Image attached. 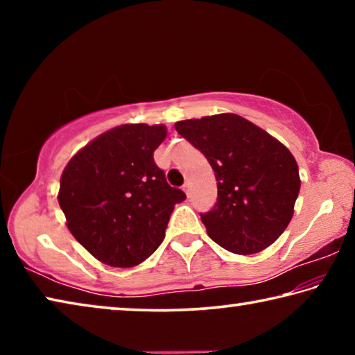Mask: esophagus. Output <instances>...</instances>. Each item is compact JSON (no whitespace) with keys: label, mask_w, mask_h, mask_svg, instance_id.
Masks as SVG:
<instances>
[{"label":"esophagus","mask_w":355,"mask_h":355,"mask_svg":"<svg viewBox=\"0 0 355 355\" xmlns=\"http://www.w3.org/2000/svg\"><path fill=\"white\" fill-rule=\"evenodd\" d=\"M183 191L186 192V196H189V194H191V184H189L188 182H186V183L183 184Z\"/></svg>","instance_id":"1"}]
</instances>
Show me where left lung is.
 Instances as JSON below:
<instances>
[{
  "instance_id": "obj_1",
  "label": "left lung",
  "mask_w": 355,
  "mask_h": 355,
  "mask_svg": "<svg viewBox=\"0 0 355 355\" xmlns=\"http://www.w3.org/2000/svg\"><path fill=\"white\" fill-rule=\"evenodd\" d=\"M175 130L207 156L218 182V202L200 214L208 236L238 255L269 248L290 224L300 189L290 150L236 114L182 120Z\"/></svg>"
}]
</instances>
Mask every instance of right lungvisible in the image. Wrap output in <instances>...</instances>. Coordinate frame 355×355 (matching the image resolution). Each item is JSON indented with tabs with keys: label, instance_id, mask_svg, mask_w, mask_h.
I'll return each instance as SVG.
<instances>
[{
	"label": "right lung",
	"instance_id": "1",
	"mask_svg": "<svg viewBox=\"0 0 355 355\" xmlns=\"http://www.w3.org/2000/svg\"><path fill=\"white\" fill-rule=\"evenodd\" d=\"M166 135L164 125H120L71 156L62 172L58 200L69 230L107 266L147 260L163 243L175 203L186 199L155 164Z\"/></svg>",
	"mask_w": 355,
	"mask_h": 355
}]
</instances>
